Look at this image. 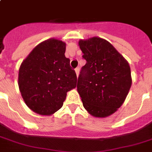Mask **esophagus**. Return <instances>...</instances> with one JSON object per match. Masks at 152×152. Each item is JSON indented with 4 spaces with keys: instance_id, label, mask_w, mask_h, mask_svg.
Segmentation results:
<instances>
[{
    "instance_id": "1",
    "label": "esophagus",
    "mask_w": 152,
    "mask_h": 152,
    "mask_svg": "<svg viewBox=\"0 0 152 152\" xmlns=\"http://www.w3.org/2000/svg\"><path fill=\"white\" fill-rule=\"evenodd\" d=\"M75 72H76V76H79V72H80V69H79V67H77V68H76V69H75Z\"/></svg>"
}]
</instances>
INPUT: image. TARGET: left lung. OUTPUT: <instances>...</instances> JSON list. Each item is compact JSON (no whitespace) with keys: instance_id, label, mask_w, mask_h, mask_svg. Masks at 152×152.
Wrapping results in <instances>:
<instances>
[{"instance_id":"8db88e82","label":"left lung","mask_w":152,"mask_h":152,"mask_svg":"<svg viewBox=\"0 0 152 152\" xmlns=\"http://www.w3.org/2000/svg\"><path fill=\"white\" fill-rule=\"evenodd\" d=\"M86 64L80 72L77 91L91 115L105 118L123 104L132 80L124 57L105 39L93 37L80 40Z\"/></svg>"}]
</instances>
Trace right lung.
I'll list each match as a JSON object with an SVG mask.
<instances>
[{"label": "right lung", "instance_id": "1", "mask_svg": "<svg viewBox=\"0 0 152 152\" xmlns=\"http://www.w3.org/2000/svg\"><path fill=\"white\" fill-rule=\"evenodd\" d=\"M65 50L63 41L48 39L36 46L20 66L19 90L26 105L39 114L56 113L67 92L76 88V74Z\"/></svg>", "mask_w": 152, "mask_h": 152}]
</instances>
